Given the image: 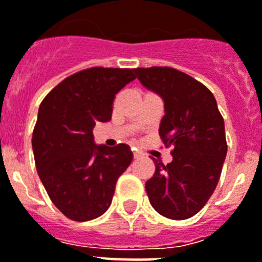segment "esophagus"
<instances>
[{
	"label": "esophagus",
	"mask_w": 262,
	"mask_h": 262,
	"mask_svg": "<svg viewBox=\"0 0 262 262\" xmlns=\"http://www.w3.org/2000/svg\"><path fill=\"white\" fill-rule=\"evenodd\" d=\"M141 156H142L141 152H137V150H136V152H133V157H135V159H140Z\"/></svg>",
	"instance_id": "obj_1"
}]
</instances>
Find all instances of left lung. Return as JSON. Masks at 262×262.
Returning <instances> with one entry per match:
<instances>
[{"instance_id": "1", "label": "left lung", "mask_w": 262, "mask_h": 262, "mask_svg": "<svg viewBox=\"0 0 262 262\" xmlns=\"http://www.w3.org/2000/svg\"><path fill=\"white\" fill-rule=\"evenodd\" d=\"M136 78L164 101L159 135L172 146V161L153 159L156 171L145 190L152 207L171 220H187L207 203L227 153L225 122L205 84L171 67L136 69Z\"/></svg>"}]
</instances>
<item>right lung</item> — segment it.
I'll return each instance as SVG.
<instances>
[{
  "instance_id": "add662e5",
  "label": "right lung",
  "mask_w": 262,
  "mask_h": 262,
  "mask_svg": "<svg viewBox=\"0 0 262 262\" xmlns=\"http://www.w3.org/2000/svg\"><path fill=\"white\" fill-rule=\"evenodd\" d=\"M135 79V70L91 67L61 80L42 99L32 135L36 169L52 203L70 220L101 216L130 165L126 144L95 145L93 129L112 120L116 94Z\"/></svg>"
}]
</instances>
